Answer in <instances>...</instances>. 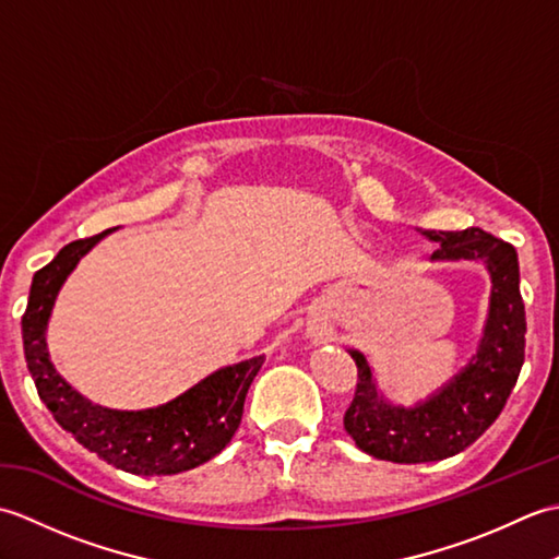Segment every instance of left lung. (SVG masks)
I'll use <instances>...</instances> for the list:
<instances>
[{
    "label": "left lung",
    "mask_w": 559,
    "mask_h": 559,
    "mask_svg": "<svg viewBox=\"0 0 559 559\" xmlns=\"http://www.w3.org/2000/svg\"><path fill=\"white\" fill-rule=\"evenodd\" d=\"M439 249L432 259H483L492 276L490 317L480 350L466 370L430 401L396 408L377 396L365 355L350 350L358 384L343 427L365 454L394 463L442 461L471 447L502 413L524 365L526 310L519 290L516 249L485 233L425 230Z\"/></svg>",
    "instance_id": "8db88e82"
}]
</instances>
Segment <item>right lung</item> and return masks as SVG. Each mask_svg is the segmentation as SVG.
Masks as SVG:
<instances>
[{"label": "right lung", "instance_id": "1", "mask_svg": "<svg viewBox=\"0 0 559 559\" xmlns=\"http://www.w3.org/2000/svg\"><path fill=\"white\" fill-rule=\"evenodd\" d=\"M100 235L59 249L50 264L35 271L28 307L21 317L23 353L40 401L64 430L115 468L134 476H173L197 468L225 449L242 420L247 389L264 355L237 362L201 379L182 396L148 411H110L93 406L55 372L47 355L45 329L59 288L79 259Z\"/></svg>", "mask_w": 559, "mask_h": 559}]
</instances>
